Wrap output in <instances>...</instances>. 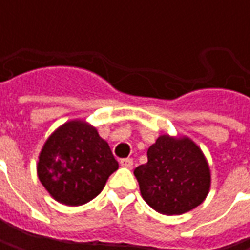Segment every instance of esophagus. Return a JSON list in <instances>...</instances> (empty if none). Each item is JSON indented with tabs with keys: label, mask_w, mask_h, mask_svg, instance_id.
Instances as JSON below:
<instances>
[{
	"label": "esophagus",
	"mask_w": 250,
	"mask_h": 250,
	"mask_svg": "<svg viewBox=\"0 0 250 250\" xmlns=\"http://www.w3.org/2000/svg\"><path fill=\"white\" fill-rule=\"evenodd\" d=\"M132 165H134V161H132L131 158H125V159H120V166H123V167L131 168L132 167Z\"/></svg>",
	"instance_id": "34e87169"
}]
</instances>
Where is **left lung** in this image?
I'll list each match as a JSON object with an SVG mask.
<instances>
[{
	"label": "left lung",
	"mask_w": 250,
	"mask_h": 250,
	"mask_svg": "<svg viewBox=\"0 0 250 250\" xmlns=\"http://www.w3.org/2000/svg\"><path fill=\"white\" fill-rule=\"evenodd\" d=\"M147 163L134 170L143 199L166 215L184 214L201 205L210 188V168L186 136L161 135L147 150Z\"/></svg>",
	"instance_id": "8db88e82"
}]
</instances>
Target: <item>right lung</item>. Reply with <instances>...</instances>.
<instances>
[{
  "mask_svg": "<svg viewBox=\"0 0 250 250\" xmlns=\"http://www.w3.org/2000/svg\"><path fill=\"white\" fill-rule=\"evenodd\" d=\"M118 167L108 143L99 136L98 130L83 120H71L46 139L37 175L60 204L79 206L99 195Z\"/></svg>",
  "mask_w": 250,
  "mask_h": 250,
  "instance_id": "add662e5",
  "label": "right lung"
}]
</instances>
